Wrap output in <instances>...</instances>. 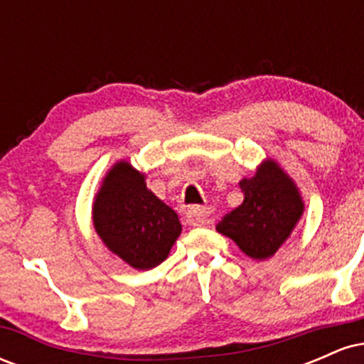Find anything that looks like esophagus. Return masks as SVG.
Segmentation results:
<instances>
[{
  "mask_svg": "<svg viewBox=\"0 0 364 364\" xmlns=\"http://www.w3.org/2000/svg\"><path fill=\"white\" fill-rule=\"evenodd\" d=\"M212 210L208 207H191L186 210V223L190 225H203L210 217Z\"/></svg>",
  "mask_w": 364,
  "mask_h": 364,
  "instance_id": "34e87169",
  "label": "esophagus"
}]
</instances>
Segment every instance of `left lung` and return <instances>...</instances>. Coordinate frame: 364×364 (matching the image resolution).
<instances>
[{"mask_svg": "<svg viewBox=\"0 0 364 364\" xmlns=\"http://www.w3.org/2000/svg\"><path fill=\"white\" fill-rule=\"evenodd\" d=\"M243 203L225 214L217 231L231 237L248 257L265 260L287 240L303 214V202L292 179L274 161L240 183Z\"/></svg>", "mask_w": 364, "mask_h": 364, "instance_id": "1", "label": "left lung"}]
</instances>
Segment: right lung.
I'll return each instance as SVG.
<instances>
[{
	"instance_id": "add662e5",
	"label": "right lung",
	"mask_w": 364,
	"mask_h": 364,
	"mask_svg": "<svg viewBox=\"0 0 364 364\" xmlns=\"http://www.w3.org/2000/svg\"><path fill=\"white\" fill-rule=\"evenodd\" d=\"M94 225L104 245L139 270L164 262L181 232L176 212L147 190L144 174L128 162H118L104 179Z\"/></svg>"
}]
</instances>
